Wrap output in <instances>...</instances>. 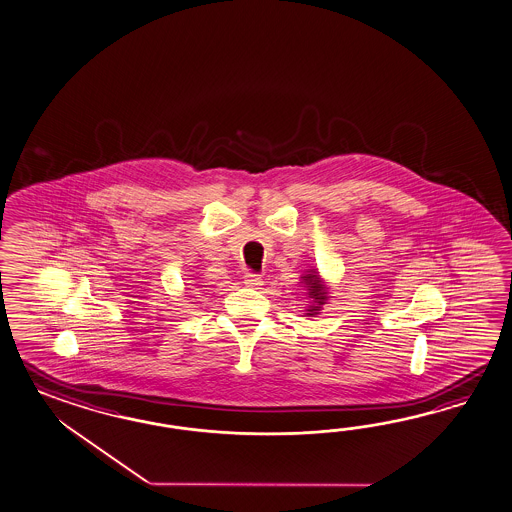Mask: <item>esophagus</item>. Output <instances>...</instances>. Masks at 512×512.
<instances>
[{
    "instance_id": "esophagus-1",
    "label": "esophagus",
    "mask_w": 512,
    "mask_h": 512,
    "mask_svg": "<svg viewBox=\"0 0 512 512\" xmlns=\"http://www.w3.org/2000/svg\"><path fill=\"white\" fill-rule=\"evenodd\" d=\"M244 283H246L248 287H261L262 277L259 274H255V272H246V275H244Z\"/></svg>"
}]
</instances>
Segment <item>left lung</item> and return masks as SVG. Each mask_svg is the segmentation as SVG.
Returning a JSON list of instances; mask_svg holds the SVG:
<instances>
[{
  "instance_id": "obj_1",
  "label": "left lung",
  "mask_w": 512,
  "mask_h": 512,
  "mask_svg": "<svg viewBox=\"0 0 512 512\" xmlns=\"http://www.w3.org/2000/svg\"><path fill=\"white\" fill-rule=\"evenodd\" d=\"M305 283H307V290H309V298L316 301L318 305H324L325 301V287L322 285V281H320V277H316V275H305ZM311 312L318 311V307H312L309 309Z\"/></svg>"
}]
</instances>
